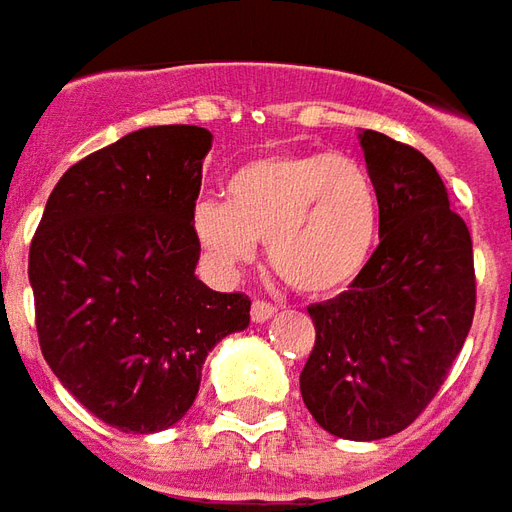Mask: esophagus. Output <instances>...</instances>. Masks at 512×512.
I'll use <instances>...</instances> for the list:
<instances>
[{
  "label": "esophagus",
  "mask_w": 512,
  "mask_h": 512,
  "mask_svg": "<svg viewBox=\"0 0 512 512\" xmlns=\"http://www.w3.org/2000/svg\"><path fill=\"white\" fill-rule=\"evenodd\" d=\"M270 317H275L273 303H267V300H256V303L250 306V320L253 322H267Z\"/></svg>",
  "instance_id": "1"
}]
</instances>
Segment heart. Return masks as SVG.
Wrapping results in <instances>:
<instances>
[{
  "instance_id": "b5f03b06",
  "label": "heart",
  "mask_w": 512,
  "mask_h": 512,
  "mask_svg": "<svg viewBox=\"0 0 512 512\" xmlns=\"http://www.w3.org/2000/svg\"><path fill=\"white\" fill-rule=\"evenodd\" d=\"M192 231L223 267L248 264L256 242H267V259L292 289L336 295L375 253L380 195L372 173L347 154H267L228 176L226 201L195 204Z\"/></svg>"
}]
</instances>
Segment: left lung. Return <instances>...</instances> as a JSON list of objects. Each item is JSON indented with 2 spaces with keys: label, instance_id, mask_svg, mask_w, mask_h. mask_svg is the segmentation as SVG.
<instances>
[{
  "label": "left lung",
  "instance_id": "8db88e82",
  "mask_svg": "<svg viewBox=\"0 0 512 512\" xmlns=\"http://www.w3.org/2000/svg\"><path fill=\"white\" fill-rule=\"evenodd\" d=\"M380 195V245L347 292L308 306L317 342L300 394L322 430L378 441L427 408L474 320V256L433 162L358 134Z\"/></svg>",
  "mask_w": 512,
  "mask_h": 512
}]
</instances>
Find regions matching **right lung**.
<instances>
[{
	"instance_id": "right-lung-1",
	"label": "right lung",
	"mask_w": 512,
	"mask_h": 512,
	"mask_svg": "<svg viewBox=\"0 0 512 512\" xmlns=\"http://www.w3.org/2000/svg\"><path fill=\"white\" fill-rule=\"evenodd\" d=\"M212 132L148 126L65 170L30 245L46 364L93 416L159 433L195 402L220 339L250 300L198 281L192 209Z\"/></svg>"
}]
</instances>
